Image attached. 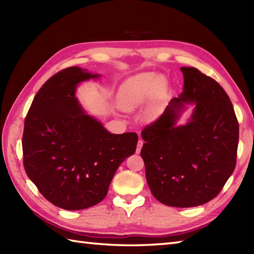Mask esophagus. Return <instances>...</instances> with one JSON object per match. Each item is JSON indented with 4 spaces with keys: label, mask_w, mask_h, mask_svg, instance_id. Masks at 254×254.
Masks as SVG:
<instances>
[{
    "label": "esophagus",
    "mask_w": 254,
    "mask_h": 254,
    "mask_svg": "<svg viewBox=\"0 0 254 254\" xmlns=\"http://www.w3.org/2000/svg\"><path fill=\"white\" fill-rule=\"evenodd\" d=\"M143 144H144L143 139H138L137 146H136V153H137V154H139V152H141V149H142V147H143Z\"/></svg>",
    "instance_id": "1"
}]
</instances>
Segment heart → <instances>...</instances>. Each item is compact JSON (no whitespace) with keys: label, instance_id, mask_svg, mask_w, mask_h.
<instances>
[{"label":"heart","instance_id":"obj_1","mask_svg":"<svg viewBox=\"0 0 254 254\" xmlns=\"http://www.w3.org/2000/svg\"><path fill=\"white\" fill-rule=\"evenodd\" d=\"M167 94V80L154 72H145L127 79L119 89V104L131 111L149 98V111L157 110Z\"/></svg>","mask_w":254,"mask_h":254}]
</instances>
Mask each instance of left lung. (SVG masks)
<instances>
[{
	"label": "left lung",
	"mask_w": 254,
	"mask_h": 254,
	"mask_svg": "<svg viewBox=\"0 0 254 254\" xmlns=\"http://www.w3.org/2000/svg\"><path fill=\"white\" fill-rule=\"evenodd\" d=\"M183 91L157 120L145 127L141 156L150 192L160 203L192 207L222 191L236 167L239 123L228 95L195 67H181ZM194 110L186 126H176L185 103Z\"/></svg>",
	"instance_id": "obj_1"
}]
</instances>
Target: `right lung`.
Here are the masks:
<instances>
[{
	"instance_id": "obj_1",
	"label": "right lung",
	"mask_w": 254,
	"mask_h": 254,
	"mask_svg": "<svg viewBox=\"0 0 254 254\" xmlns=\"http://www.w3.org/2000/svg\"><path fill=\"white\" fill-rule=\"evenodd\" d=\"M98 76L77 66L58 72L42 85L25 119L26 174L48 201L63 209L101 202L119 166L136 149V133L111 134L80 108L76 86Z\"/></svg>"
}]
</instances>
